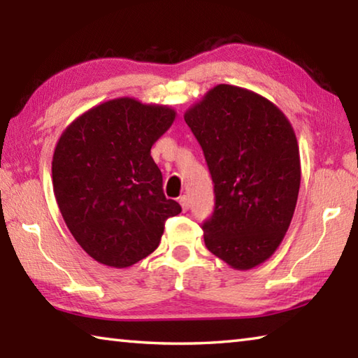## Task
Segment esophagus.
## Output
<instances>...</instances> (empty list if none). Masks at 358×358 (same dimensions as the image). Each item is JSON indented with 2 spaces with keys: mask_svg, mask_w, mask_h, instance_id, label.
<instances>
[{
  "mask_svg": "<svg viewBox=\"0 0 358 358\" xmlns=\"http://www.w3.org/2000/svg\"><path fill=\"white\" fill-rule=\"evenodd\" d=\"M178 202L181 205V208H183V211H187L189 210V199H187V196H181L178 199Z\"/></svg>",
  "mask_w": 358,
  "mask_h": 358,
  "instance_id": "esophagus-1",
  "label": "esophagus"
}]
</instances>
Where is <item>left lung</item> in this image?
Segmentation results:
<instances>
[{
  "label": "left lung",
  "mask_w": 358,
  "mask_h": 358,
  "mask_svg": "<svg viewBox=\"0 0 358 358\" xmlns=\"http://www.w3.org/2000/svg\"><path fill=\"white\" fill-rule=\"evenodd\" d=\"M215 183L205 246L235 270L265 262L286 235L300 189L295 132L273 102L216 85L185 113Z\"/></svg>",
  "instance_id": "1"
}]
</instances>
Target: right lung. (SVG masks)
I'll list each match as a JSON object with an SVG mask.
<instances>
[{"label":"right lung","mask_w":358,"mask_h":358,"mask_svg":"<svg viewBox=\"0 0 358 358\" xmlns=\"http://www.w3.org/2000/svg\"><path fill=\"white\" fill-rule=\"evenodd\" d=\"M175 120L167 106L118 98L90 108L64 129L52 161L53 192L83 251L115 268L159 245L181 207L162 191L151 147Z\"/></svg>","instance_id":"add662e5"}]
</instances>
